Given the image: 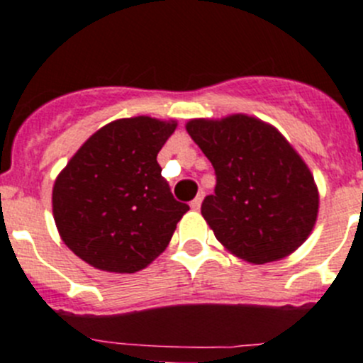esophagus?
Segmentation results:
<instances>
[{
	"label": "esophagus",
	"instance_id": "esophagus-1",
	"mask_svg": "<svg viewBox=\"0 0 363 363\" xmlns=\"http://www.w3.org/2000/svg\"><path fill=\"white\" fill-rule=\"evenodd\" d=\"M202 199H204V193H199L197 197L193 199L191 204H189V206H191L193 211H199V209H201V206H202Z\"/></svg>",
	"mask_w": 363,
	"mask_h": 363
}]
</instances>
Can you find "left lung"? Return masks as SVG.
Returning <instances> with one entry per match:
<instances>
[{"label":"left lung","mask_w":363,"mask_h":363,"mask_svg":"<svg viewBox=\"0 0 363 363\" xmlns=\"http://www.w3.org/2000/svg\"><path fill=\"white\" fill-rule=\"evenodd\" d=\"M186 130L215 168V193L202 202V216L229 252L263 265L306 242L317 222L319 189L276 127L231 114L195 118Z\"/></svg>","instance_id":"obj_1"}]
</instances>
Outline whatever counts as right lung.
<instances>
[{
	"instance_id": "add662e5",
	"label": "right lung",
	"mask_w": 363,
	"mask_h": 363,
	"mask_svg": "<svg viewBox=\"0 0 363 363\" xmlns=\"http://www.w3.org/2000/svg\"><path fill=\"white\" fill-rule=\"evenodd\" d=\"M177 121L150 116L104 125L67 161L52 193L62 242L105 272L134 274L168 247L189 209L174 199L157 154Z\"/></svg>"
}]
</instances>
